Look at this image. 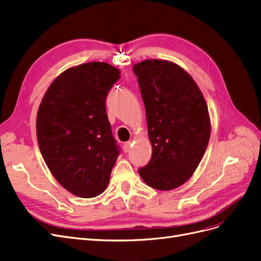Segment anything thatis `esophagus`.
<instances>
[{
    "mask_svg": "<svg viewBox=\"0 0 261 261\" xmlns=\"http://www.w3.org/2000/svg\"><path fill=\"white\" fill-rule=\"evenodd\" d=\"M132 143L130 141H127V143H125L124 144V146H123V148H124V151L125 152H129V150H130V148H132Z\"/></svg>",
    "mask_w": 261,
    "mask_h": 261,
    "instance_id": "34e87169",
    "label": "esophagus"
}]
</instances>
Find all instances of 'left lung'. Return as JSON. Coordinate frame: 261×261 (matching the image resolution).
Here are the masks:
<instances>
[{
    "instance_id": "obj_1",
    "label": "left lung",
    "mask_w": 261,
    "mask_h": 261,
    "mask_svg": "<svg viewBox=\"0 0 261 261\" xmlns=\"http://www.w3.org/2000/svg\"><path fill=\"white\" fill-rule=\"evenodd\" d=\"M146 109L152 155L138 170L145 183L171 191L187 181L206 151L211 133L208 107L185 69L165 60L133 66Z\"/></svg>"
}]
</instances>
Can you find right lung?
I'll return each mask as SVG.
<instances>
[{
  "mask_svg": "<svg viewBox=\"0 0 261 261\" xmlns=\"http://www.w3.org/2000/svg\"><path fill=\"white\" fill-rule=\"evenodd\" d=\"M121 72L105 62L67 68L44 93L37 138L52 175L82 198L105 192L120 148L108 120L106 98Z\"/></svg>",
  "mask_w": 261,
  "mask_h": 261,
  "instance_id": "add662e5",
  "label": "right lung"
}]
</instances>
